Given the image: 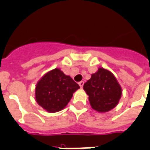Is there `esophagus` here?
<instances>
[{
    "instance_id": "34e87169",
    "label": "esophagus",
    "mask_w": 150,
    "mask_h": 150,
    "mask_svg": "<svg viewBox=\"0 0 150 150\" xmlns=\"http://www.w3.org/2000/svg\"><path fill=\"white\" fill-rule=\"evenodd\" d=\"M83 84H84L83 81H80V82H79V85H80V88H82L83 86Z\"/></svg>"
}]
</instances>
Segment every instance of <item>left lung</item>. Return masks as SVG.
<instances>
[{"mask_svg":"<svg viewBox=\"0 0 150 150\" xmlns=\"http://www.w3.org/2000/svg\"><path fill=\"white\" fill-rule=\"evenodd\" d=\"M89 96L90 106L99 112H106L117 106L122 96V88L110 70L100 67L83 85Z\"/></svg>","mask_w":150,"mask_h":150,"instance_id":"left-lung-1","label":"left lung"}]
</instances>
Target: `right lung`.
Instances as JSON below:
<instances>
[{"instance_id":"1","label":"right lung","mask_w":150,"mask_h":150,"mask_svg":"<svg viewBox=\"0 0 150 150\" xmlns=\"http://www.w3.org/2000/svg\"><path fill=\"white\" fill-rule=\"evenodd\" d=\"M79 88L80 86L70 76L60 68H55L46 73L36 85V101L47 112H59L65 108Z\"/></svg>"}]
</instances>
